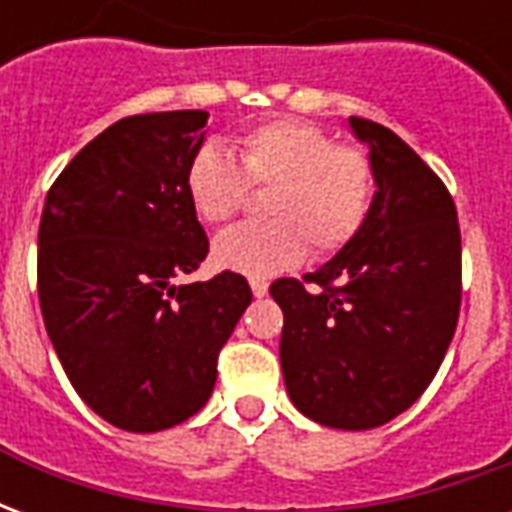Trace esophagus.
Masks as SVG:
<instances>
[{"mask_svg":"<svg viewBox=\"0 0 512 512\" xmlns=\"http://www.w3.org/2000/svg\"><path fill=\"white\" fill-rule=\"evenodd\" d=\"M249 285H252V293H255V299H263L268 293V282L260 277H252L249 279Z\"/></svg>","mask_w":512,"mask_h":512,"instance_id":"obj_1","label":"esophagus"}]
</instances>
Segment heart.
<instances>
[{
	"label": "heart",
	"mask_w": 512,
	"mask_h": 512,
	"mask_svg": "<svg viewBox=\"0 0 512 512\" xmlns=\"http://www.w3.org/2000/svg\"><path fill=\"white\" fill-rule=\"evenodd\" d=\"M238 161L219 145H202L186 169V191L208 224L233 222L252 189H271V219L241 224L216 238L224 268L268 277L307 255L329 257L362 233L376 200V164L365 147L337 142L301 117H279L235 139Z\"/></svg>",
	"instance_id": "heart-1"
}]
</instances>
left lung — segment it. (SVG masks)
<instances>
[{
  "instance_id": "obj_1",
  "label": "left lung",
  "mask_w": 512,
  "mask_h": 512,
  "mask_svg": "<svg viewBox=\"0 0 512 512\" xmlns=\"http://www.w3.org/2000/svg\"><path fill=\"white\" fill-rule=\"evenodd\" d=\"M370 142L376 200L362 233L301 279L271 282L290 400L326 428L370 430L403 414L439 373L461 315V227L444 180L389 128Z\"/></svg>"
}]
</instances>
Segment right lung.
I'll list each match as a JSON object with an SVG mask.
<instances>
[{
  "label": "right lung",
  "instance_id": "obj_1",
  "mask_svg": "<svg viewBox=\"0 0 512 512\" xmlns=\"http://www.w3.org/2000/svg\"><path fill=\"white\" fill-rule=\"evenodd\" d=\"M208 134L200 109L117 120L51 183L38 230V299L51 345L87 406L156 433L197 414L216 359L252 301L241 274H194L208 235L186 169Z\"/></svg>",
  "mask_w": 512,
  "mask_h": 512
}]
</instances>
